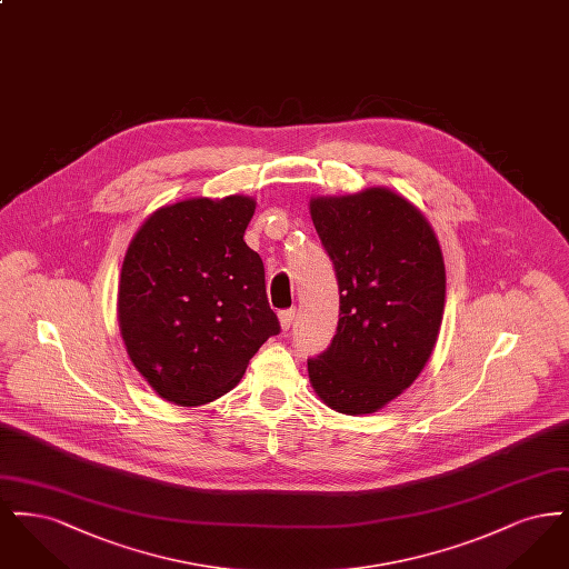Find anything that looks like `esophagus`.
Here are the masks:
<instances>
[{
  "mask_svg": "<svg viewBox=\"0 0 569 569\" xmlns=\"http://www.w3.org/2000/svg\"><path fill=\"white\" fill-rule=\"evenodd\" d=\"M295 316H297V309H286L279 313L281 330H290V326L295 325Z\"/></svg>",
  "mask_w": 569,
  "mask_h": 569,
  "instance_id": "esophagus-1",
  "label": "esophagus"
}]
</instances>
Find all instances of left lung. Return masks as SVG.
I'll list each match as a JSON object with an SVG mask.
<instances>
[{
    "instance_id": "1",
    "label": "left lung",
    "mask_w": 569,
    "mask_h": 569,
    "mask_svg": "<svg viewBox=\"0 0 569 569\" xmlns=\"http://www.w3.org/2000/svg\"><path fill=\"white\" fill-rule=\"evenodd\" d=\"M309 213L339 281L332 343L307 360L309 381L339 413H373L429 362L446 305L443 253L429 219L388 188L316 196Z\"/></svg>"
}]
</instances>
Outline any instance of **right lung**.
Returning <instances> with one entry per match:
<instances>
[{"mask_svg": "<svg viewBox=\"0 0 569 569\" xmlns=\"http://www.w3.org/2000/svg\"><path fill=\"white\" fill-rule=\"evenodd\" d=\"M249 196L188 198L160 207L128 244L117 318L136 371L181 407L232 390L279 332L264 264L243 241Z\"/></svg>", "mask_w": 569, "mask_h": 569, "instance_id": "right-lung-1", "label": "right lung"}]
</instances>
